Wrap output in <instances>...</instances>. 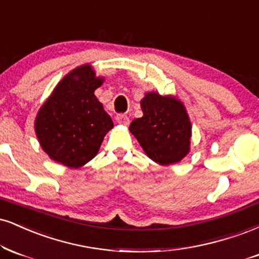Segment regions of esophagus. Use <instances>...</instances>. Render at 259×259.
Here are the masks:
<instances>
[{"label": "esophagus", "instance_id": "1", "mask_svg": "<svg viewBox=\"0 0 259 259\" xmlns=\"http://www.w3.org/2000/svg\"><path fill=\"white\" fill-rule=\"evenodd\" d=\"M116 120L118 124H121V125H129V123H130L129 117H127L126 114H117Z\"/></svg>", "mask_w": 259, "mask_h": 259}]
</instances>
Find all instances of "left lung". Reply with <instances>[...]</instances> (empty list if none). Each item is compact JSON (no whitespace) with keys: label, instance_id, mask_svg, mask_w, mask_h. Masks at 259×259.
<instances>
[{"label":"left lung","instance_id":"obj_1","mask_svg":"<svg viewBox=\"0 0 259 259\" xmlns=\"http://www.w3.org/2000/svg\"><path fill=\"white\" fill-rule=\"evenodd\" d=\"M143 116L130 124L148 158L160 165L179 163L189 153L192 124L181 101L174 95L148 92L140 102Z\"/></svg>","mask_w":259,"mask_h":259}]
</instances>
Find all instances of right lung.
<instances>
[{"instance_id": "right-lung-1", "label": "right lung", "mask_w": 259, "mask_h": 259, "mask_svg": "<svg viewBox=\"0 0 259 259\" xmlns=\"http://www.w3.org/2000/svg\"><path fill=\"white\" fill-rule=\"evenodd\" d=\"M104 80L92 65H82L68 72L40 106L35 132L51 159L78 169L98 154L105 135L113 127L94 94Z\"/></svg>"}]
</instances>
